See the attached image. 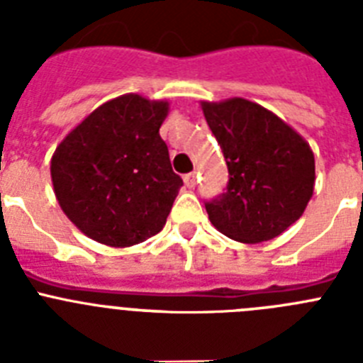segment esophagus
<instances>
[{"label":"esophagus","mask_w":363,"mask_h":363,"mask_svg":"<svg viewBox=\"0 0 363 363\" xmlns=\"http://www.w3.org/2000/svg\"><path fill=\"white\" fill-rule=\"evenodd\" d=\"M184 184L187 185L189 189H194V185H196V172H189V174H185Z\"/></svg>","instance_id":"1"}]
</instances>
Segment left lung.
<instances>
[{"label":"left lung","instance_id":"8db88e82","mask_svg":"<svg viewBox=\"0 0 363 363\" xmlns=\"http://www.w3.org/2000/svg\"><path fill=\"white\" fill-rule=\"evenodd\" d=\"M201 108L229 171L223 192L205 201L211 223L236 242L277 238L313 196V150L277 114L243 98Z\"/></svg>","mask_w":363,"mask_h":363}]
</instances>
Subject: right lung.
<instances>
[{
	"mask_svg": "<svg viewBox=\"0 0 363 363\" xmlns=\"http://www.w3.org/2000/svg\"><path fill=\"white\" fill-rule=\"evenodd\" d=\"M167 112V101L120 96L57 145L50 163L54 192L89 238L129 247L163 229L184 185L160 136Z\"/></svg>",
	"mask_w": 363,
	"mask_h": 363,
	"instance_id": "obj_1",
	"label": "right lung"
}]
</instances>
